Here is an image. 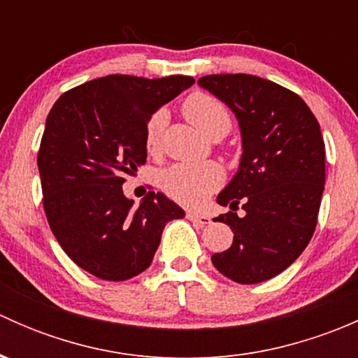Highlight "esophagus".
I'll return each mask as SVG.
<instances>
[{
  "label": "esophagus",
  "instance_id": "34e87169",
  "mask_svg": "<svg viewBox=\"0 0 358 358\" xmlns=\"http://www.w3.org/2000/svg\"><path fill=\"white\" fill-rule=\"evenodd\" d=\"M187 218H189L190 222L197 223V225H201V227L209 225V223H211V218H209V216L199 215V213H194V211H187Z\"/></svg>",
  "mask_w": 358,
  "mask_h": 358
}]
</instances>
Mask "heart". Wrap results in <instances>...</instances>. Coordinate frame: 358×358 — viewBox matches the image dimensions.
<instances>
[{
    "label": "heart",
    "mask_w": 358,
    "mask_h": 358,
    "mask_svg": "<svg viewBox=\"0 0 358 358\" xmlns=\"http://www.w3.org/2000/svg\"><path fill=\"white\" fill-rule=\"evenodd\" d=\"M183 114L209 138L225 136L232 126L230 112L208 93H192L183 102ZM168 122V112L159 109L150 115L145 126V143L150 152L159 149L162 131ZM222 169L213 162L202 164H175L161 175V185L171 199L185 206H201L222 183Z\"/></svg>",
    "instance_id": "b5f03b06"
}]
</instances>
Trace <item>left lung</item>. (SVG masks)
Segmentation results:
<instances>
[{"instance_id": "left-lung-1", "label": "left lung", "mask_w": 358, "mask_h": 358, "mask_svg": "<svg viewBox=\"0 0 358 358\" xmlns=\"http://www.w3.org/2000/svg\"><path fill=\"white\" fill-rule=\"evenodd\" d=\"M197 85L234 112L243 143L239 169L216 197L230 208L216 222L230 225L234 243L211 262L234 282H263L296 262L315 232L326 183L320 126L296 93L268 79L211 74Z\"/></svg>"}]
</instances>
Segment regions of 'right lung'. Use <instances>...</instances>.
<instances>
[{
    "label": "right lung",
    "instance_id": "add662e5",
    "mask_svg": "<svg viewBox=\"0 0 358 358\" xmlns=\"http://www.w3.org/2000/svg\"><path fill=\"white\" fill-rule=\"evenodd\" d=\"M190 76L112 74L64 93L46 117L38 152L43 206L69 258L103 280L149 268L166 223L185 211L162 192L133 206L122 183L147 161L145 126L190 88Z\"/></svg>",
    "mask_w": 358,
    "mask_h": 358
}]
</instances>
